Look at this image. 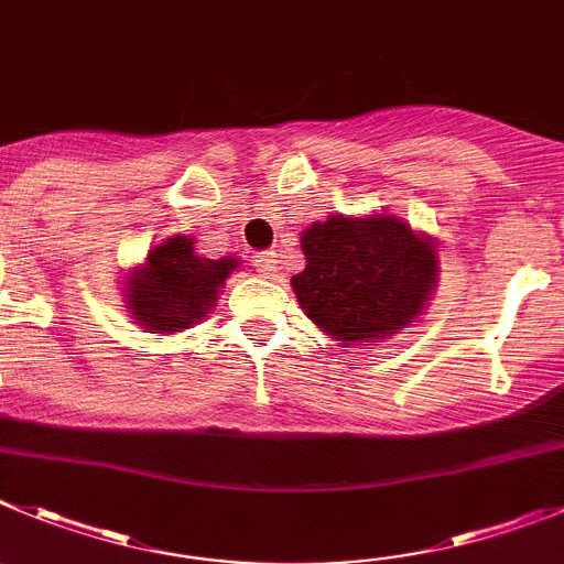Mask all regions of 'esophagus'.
I'll return each mask as SVG.
<instances>
[{"instance_id":"esophagus-1","label":"esophagus","mask_w":564,"mask_h":564,"mask_svg":"<svg viewBox=\"0 0 564 564\" xmlns=\"http://www.w3.org/2000/svg\"><path fill=\"white\" fill-rule=\"evenodd\" d=\"M254 268L260 271V276L273 279V276H276V271H279L276 254H273V251H262V254L254 257Z\"/></svg>"}]
</instances>
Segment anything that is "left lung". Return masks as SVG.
I'll return each mask as SVG.
<instances>
[{
	"label": "left lung",
	"mask_w": 564,
	"mask_h": 564,
	"mask_svg": "<svg viewBox=\"0 0 564 564\" xmlns=\"http://www.w3.org/2000/svg\"><path fill=\"white\" fill-rule=\"evenodd\" d=\"M304 265L291 279L304 316L340 344L369 346L422 316L438 276L431 237L394 215H329L302 231Z\"/></svg>",
	"instance_id": "1"
}]
</instances>
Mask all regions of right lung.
<instances>
[{
	"label": "right lung",
	"mask_w": 564,
	"mask_h": 564,
	"mask_svg": "<svg viewBox=\"0 0 564 564\" xmlns=\"http://www.w3.org/2000/svg\"><path fill=\"white\" fill-rule=\"evenodd\" d=\"M237 268V257L209 260L195 254L193 237L173 235L126 276V307L144 333H181L215 307L218 291Z\"/></svg>",
	"instance_id": "add662e5"
}]
</instances>
